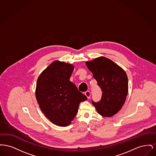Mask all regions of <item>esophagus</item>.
I'll return each mask as SVG.
<instances>
[{"instance_id":"34e87169","label":"esophagus","mask_w":156,"mask_h":156,"mask_svg":"<svg viewBox=\"0 0 156 156\" xmlns=\"http://www.w3.org/2000/svg\"><path fill=\"white\" fill-rule=\"evenodd\" d=\"M85 95H86V97L88 98V99H89L90 97V92L89 90H87L85 92Z\"/></svg>"}]
</instances>
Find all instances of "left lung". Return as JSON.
I'll return each instance as SVG.
<instances>
[{
  "label": "left lung",
  "mask_w": 156,
  "mask_h": 156,
  "mask_svg": "<svg viewBox=\"0 0 156 156\" xmlns=\"http://www.w3.org/2000/svg\"><path fill=\"white\" fill-rule=\"evenodd\" d=\"M86 65L92 73L102 91L100 101L92 103L99 114L111 117L120 111L128 93V79L125 71L113 61L104 57L87 61Z\"/></svg>",
  "instance_id": "8db88e82"
}]
</instances>
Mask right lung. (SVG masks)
Masks as SVG:
<instances>
[{
    "instance_id": "obj_1",
    "label": "right lung",
    "mask_w": 156,
    "mask_h": 156,
    "mask_svg": "<svg viewBox=\"0 0 156 156\" xmlns=\"http://www.w3.org/2000/svg\"><path fill=\"white\" fill-rule=\"evenodd\" d=\"M74 66L55 61L37 79L36 97L46 118L57 126H68L74 119L80 104L87 97L69 81Z\"/></svg>"
}]
</instances>
